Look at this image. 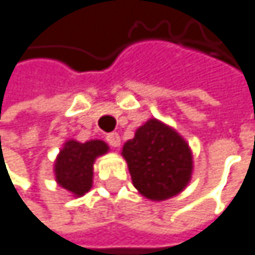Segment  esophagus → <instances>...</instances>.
<instances>
[{
  "instance_id": "34e87169",
  "label": "esophagus",
  "mask_w": 255,
  "mask_h": 255,
  "mask_svg": "<svg viewBox=\"0 0 255 255\" xmlns=\"http://www.w3.org/2000/svg\"><path fill=\"white\" fill-rule=\"evenodd\" d=\"M106 141L112 147H118V146H120V135H118L117 132H111V133L106 135Z\"/></svg>"
}]
</instances>
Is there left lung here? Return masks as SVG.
<instances>
[{"mask_svg": "<svg viewBox=\"0 0 255 255\" xmlns=\"http://www.w3.org/2000/svg\"><path fill=\"white\" fill-rule=\"evenodd\" d=\"M122 155L128 161L133 186L149 200H168L191 181L194 166L189 144L175 129L155 118L135 130Z\"/></svg>", "mask_w": 255, "mask_h": 255, "instance_id": "obj_1", "label": "left lung"}]
</instances>
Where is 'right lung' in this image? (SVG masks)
<instances>
[{"label": "right lung", "mask_w": 255, "mask_h": 255, "mask_svg": "<svg viewBox=\"0 0 255 255\" xmlns=\"http://www.w3.org/2000/svg\"><path fill=\"white\" fill-rule=\"evenodd\" d=\"M109 146L101 140L80 143L67 140L55 160V180L74 197H81L92 188L95 158L106 154Z\"/></svg>", "instance_id": "add662e5"}]
</instances>
